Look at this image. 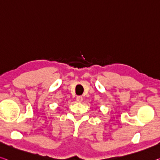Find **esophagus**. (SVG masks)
I'll return each instance as SVG.
<instances>
[{
  "instance_id": "esophagus-1",
  "label": "esophagus",
  "mask_w": 160,
  "mask_h": 160,
  "mask_svg": "<svg viewBox=\"0 0 160 160\" xmlns=\"http://www.w3.org/2000/svg\"><path fill=\"white\" fill-rule=\"evenodd\" d=\"M77 101L78 102H82L83 101V97H82V96H78V97H77Z\"/></svg>"
}]
</instances>
